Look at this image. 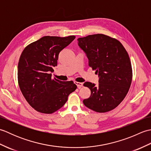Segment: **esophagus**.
Masks as SVG:
<instances>
[{
	"label": "esophagus",
	"mask_w": 151,
	"mask_h": 151,
	"mask_svg": "<svg viewBox=\"0 0 151 151\" xmlns=\"http://www.w3.org/2000/svg\"><path fill=\"white\" fill-rule=\"evenodd\" d=\"M75 84L77 86V87H78V88H82V86H83V84L82 83H81V82H75Z\"/></svg>",
	"instance_id": "obj_1"
}]
</instances>
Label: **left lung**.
<instances>
[{
	"label": "left lung",
	"instance_id": "1",
	"mask_svg": "<svg viewBox=\"0 0 151 151\" xmlns=\"http://www.w3.org/2000/svg\"><path fill=\"white\" fill-rule=\"evenodd\" d=\"M77 41L89 66L96 70L99 76L98 85L84 82V86L90 89L91 96L83 103L99 113L113 110L123 101L132 82L129 54L119 41L104 34L89 35Z\"/></svg>",
	"mask_w": 151,
	"mask_h": 151
}]
</instances>
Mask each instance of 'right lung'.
<instances>
[{
	"instance_id": "add662e5",
	"label": "right lung",
	"mask_w": 151,
	"mask_h": 151,
	"mask_svg": "<svg viewBox=\"0 0 151 151\" xmlns=\"http://www.w3.org/2000/svg\"><path fill=\"white\" fill-rule=\"evenodd\" d=\"M75 39L44 36L28 45L18 63L21 91L32 107L43 114H52L65 104L70 93L77 88L73 81L52 78L59 53Z\"/></svg>"
}]
</instances>
